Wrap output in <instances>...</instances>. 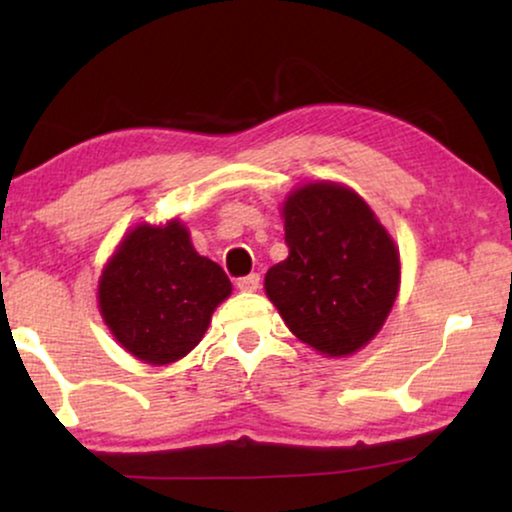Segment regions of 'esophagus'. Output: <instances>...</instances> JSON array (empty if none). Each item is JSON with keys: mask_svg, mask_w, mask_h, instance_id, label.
I'll use <instances>...</instances> for the list:
<instances>
[{"mask_svg": "<svg viewBox=\"0 0 512 512\" xmlns=\"http://www.w3.org/2000/svg\"><path fill=\"white\" fill-rule=\"evenodd\" d=\"M258 286H261V275H247V277H240L237 279V289L240 291H247V293H251V291H256Z\"/></svg>", "mask_w": 512, "mask_h": 512, "instance_id": "34e87169", "label": "esophagus"}]
</instances>
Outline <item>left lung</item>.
<instances>
[{
	"mask_svg": "<svg viewBox=\"0 0 512 512\" xmlns=\"http://www.w3.org/2000/svg\"><path fill=\"white\" fill-rule=\"evenodd\" d=\"M289 256L265 275V296L321 356L359 352L380 333L401 289L394 237L354 188L310 181L282 202Z\"/></svg>",
	"mask_w": 512,
	"mask_h": 512,
	"instance_id": "obj_1",
	"label": "left lung"
}]
</instances>
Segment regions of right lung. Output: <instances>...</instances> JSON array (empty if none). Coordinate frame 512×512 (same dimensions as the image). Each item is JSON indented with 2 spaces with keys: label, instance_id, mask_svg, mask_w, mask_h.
<instances>
[{
  "label": "right lung",
  "instance_id": "add662e5",
  "mask_svg": "<svg viewBox=\"0 0 512 512\" xmlns=\"http://www.w3.org/2000/svg\"><path fill=\"white\" fill-rule=\"evenodd\" d=\"M230 293L226 272L195 251L184 223L144 221L123 235L102 268L97 305L125 352L167 366L198 347Z\"/></svg>",
  "mask_w": 512,
  "mask_h": 512
}]
</instances>
